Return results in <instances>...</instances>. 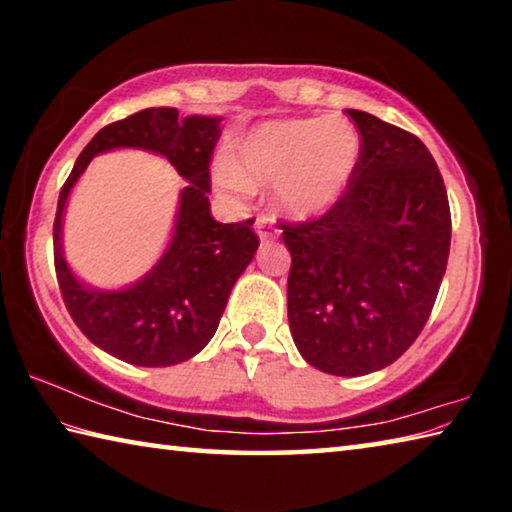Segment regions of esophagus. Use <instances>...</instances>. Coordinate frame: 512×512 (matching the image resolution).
<instances>
[{
	"instance_id": "34e87169",
	"label": "esophagus",
	"mask_w": 512,
	"mask_h": 512,
	"mask_svg": "<svg viewBox=\"0 0 512 512\" xmlns=\"http://www.w3.org/2000/svg\"><path fill=\"white\" fill-rule=\"evenodd\" d=\"M255 230H257V235H259V239H262V241H271V239L277 237V228H275V223H273L271 216H257Z\"/></svg>"
}]
</instances>
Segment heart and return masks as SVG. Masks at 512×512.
<instances>
[{"instance_id":"1","label":"heart","mask_w":512,"mask_h":512,"mask_svg":"<svg viewBox=\"0 0 512 512\" xmlns=\"http://www.w3.org/2000/svg\"><path fill=\"white\" fill-rule=\"evenodd\" d=\"M359 155V131L345 117L266 121L239 137L232 162L216 160L214 180L237 196L273 185L284 212L311 219L341 201Z\"/></svg>"}]
</instances>
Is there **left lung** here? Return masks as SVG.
Segmentation results:
<instances>
[{
	"instance_id": "1",
	"label": "left lung",
	"mask_w": 512,
	"mask_h": 512,
	"mask_svg": "<svg viewBox=\"0 0 512 512\" xmlns=\"http://www.w3.org/2000/svg\"><path fill=\"white\" fill-rule=\"evenodd\" d=\"M345 112L361 137L357 171L320 219L282 223V239L296 348L327 375L359 377L400 359L427 325L452 214L418 137L370 112Z\"/></svg>"
}]
</instances>
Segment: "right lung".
Wrapping results in <instances>:
<instances>
[{
  "label": "right lung",
  "mask_w": 512,
  "mask_h": 512,
  "mask_svg": "<svg viewBox=\"0 0 512 512\" xmlns=\"http://www.w3.org/2000/svg\"><path fill=\"white\" fill-rule=\"evenodd\" d=\"M219 117L180 119L176 108H146L92 137L58 196L54 266L65 307L81 332L133 366L164 368L192 359L219 327L230 291L259 246L253 219L219 223L210 212V162L221 137ZM144 148L164 154L188 180L177 228L161 262L119 292L85 288L68 271L59 246L66 196L94 154Z\"/></svg>",
  "instance_id": "add662e5"
}]
</instances>
